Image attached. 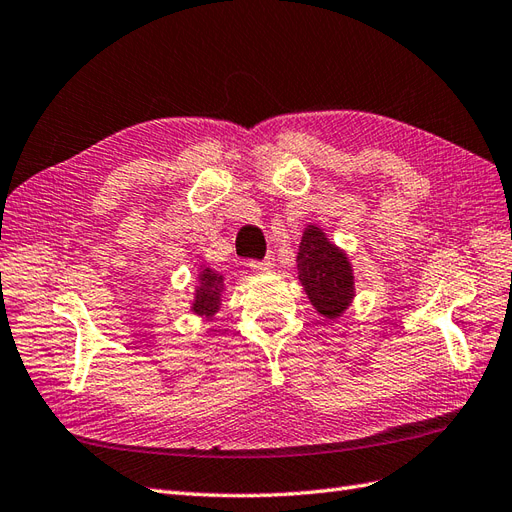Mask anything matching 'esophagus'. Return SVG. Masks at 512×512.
<instances>
[{
    "instance_id": "1",
    "label": "esophagus",
    "mask_w": 512,
    "mask_h": 512,
    "mask_svg": "<svg viewBox=\"0 0 512 512\" xmlns=\"http://www.w3.org/2000/svg\"><path fill=\"white\" fill-rule=\"evenodd\" d=\"M250 269H252V271H256V273L269 271V269H273V258H265V260H250Z\"/></svg>"
}]
</instances>
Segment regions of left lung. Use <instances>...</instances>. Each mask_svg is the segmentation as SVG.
<instances>
[{
    "mask_svg": "<svg viewBox=\"0 0 512 512\" xmlns=\"http://www.w3.org/2000/svg\"><path fill=\"white\" fill-rule=\"evenodd\" d=\"M299 282L314 310L329 321H336L355 297V275L338 245L331 243L319 226L303 230L297 254Z\"/></svg>",
    "mask_w": 512,
    "mask_h": 512,
    "instance_id": "obj_1",
    "label": "left lung"
}]
</instances>
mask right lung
Listing matches in <instances>:
<instances>
[{
  "mask_svg": "<svg viewBox=\"0 0 512 512\" xmlns=\"http://www.w3.org/2000/svg\"><path fill=\"white\" fill-rule=\"evenodd\" d=\"M226 288V280L222 273L213 271L211 267H202L198 273V286L193 293L191 312L204 316V319H213V314L222 306V293Z\"/></svg>",
  "mask_w": 512,
  "mask_h": 512,
  "instance_id": "1",
  "label": "right lung"
}]
</instances>
